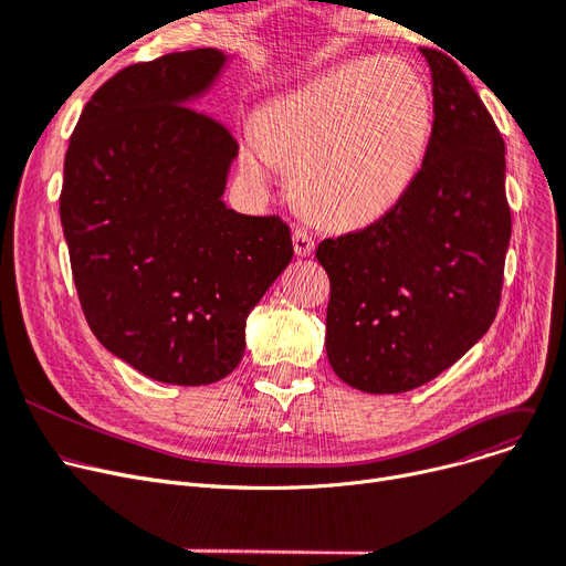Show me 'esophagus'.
Here are the masks:
<instances>
[{"label":"esophagus","instance_id":"obj_1","mask_svg":"<svg viewBox=\"0 0 566 566\" xmlns=\"http://www.w3.org/2000/svg\"><path fill=\"white\" fill-rule=\"evenodd\" d=\"M314 248H316V242L305 229L293 231V250H296L298 256H310L314 252Z\"/></svg>","mask_w":566,"mask_h":566}]
</instances>
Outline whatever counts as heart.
<instances>
[{
	"instance_id": "heart-1",
	"label": "heart",
	"mask_w": 566,
	"mask_h": 566,
	"mask_svg": "<svg viewBox=\"0 0 566 566\" xmlns=\"http://www.w3.org/2000/svg\"><path fill=\"white\" fill-rule=\"evenodd\" d=\"M432 90L398 57H358L265 104L240 150L263 178L268 159L316 219L363 227L396 208L421 174L432 136Z\"/></svg>"
}]
</instances>
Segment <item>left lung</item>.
Listing matches in <instances>:
<instances>
[{"label": "left lung", "mask_w": 566, "mask_h": 566, "mask_svg": "<svg viewBox=\"0 0 566 566\" xmlns=\"http://www.w3.org/2000/svg\"><path fill=\"white\" fill-rule=\"evenodd\" d=\"M434 122L405 199L363 231L318 242L331 277L326 354L363 392L423 386L495 322L511 210L504 140L447 53L421 48Z\"/></svg>", "instance_id": "left-lung-1"}]
</instances>
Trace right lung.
Returning a JSON list of instances; mask_svg holds the SVG:
<instances>
[{
	"label": "right lung",
	"mask_w": 566,
	"mask_h": 566,
	"mask_svg": "<svg viewBox=\"0 0 566 566\" xmlns=\"http://www.w3.org/2000/svg\"><path fill=\"white\" fill-rule=\"evenodd\" d=\"M231 57L196 48L122 69L85 104L64 157L60 219L87 324L161 384L231 375L250 312L293 256L280 217L224 203L238 143L191 108Z\"/></svg>",
	"instance_id": "add662e5"
}]
</instances>
